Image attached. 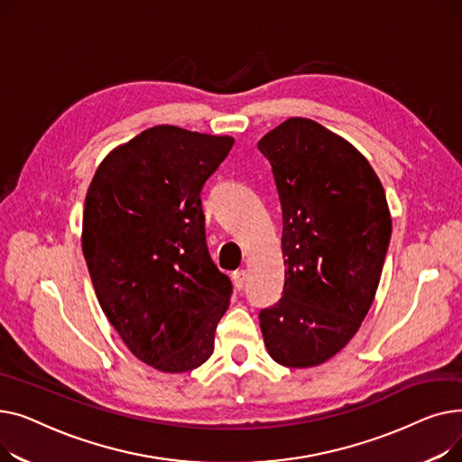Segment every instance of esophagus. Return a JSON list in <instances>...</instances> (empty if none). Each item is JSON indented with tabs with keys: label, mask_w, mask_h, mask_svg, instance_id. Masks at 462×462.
Listing matches in <instances>:
<instances>
[{
	"label": "esophagus",
	"mask_w": 462,
	"mask_h": 462,
	"mask_svg": "<svg viewBox=\"0 0 462 462\" xmlns=\"http://www.w3.org/2000/svg\"><path fill=\"white\" fill-rule=\"evenodd\" d=\"M232 279H234V286H236L237 290H244V286L247 284V270H237V272H234Z\"/></svg>",
	"instance_id": "obj_1"
}]
</instances>
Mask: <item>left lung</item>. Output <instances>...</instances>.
<instances>
[{"label":"left lung","mask_w":462,"mask_h":462,"mask_svg":"<svg viewBox=\"0 0 462 462\" xmlns=\"http://www.w3.org/2000/svg\"><path fill=\"white\" fill-rule=\"evenodd\" d=\"M282 208V298L262 309L270 356L314 367L343 350L373 305L392 217L383 187L352 143L290 117L258 142Z\"/></svg>","instance_id":"obj_1"}]
</instances>
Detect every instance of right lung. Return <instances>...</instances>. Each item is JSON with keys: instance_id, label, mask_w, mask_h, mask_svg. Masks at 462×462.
Instances as JSON below:
<instances>
[{"instance_id": "1", "label": "right lung", "mask_w": 462, "mask_h": 462, "mask_svg": "<svg viewBox=\"0 0 462 462\" xmlns=\"http://www.w3.org/2000/svg\"><path fill=\"white\" fill-rule=\"evenodd\" d=\"M234 138L159 125L119 145L86 194L82 251L106 319L162 373L200 367L232 281L206 244L202 189Z\"/></svg>"}]
</instances>
